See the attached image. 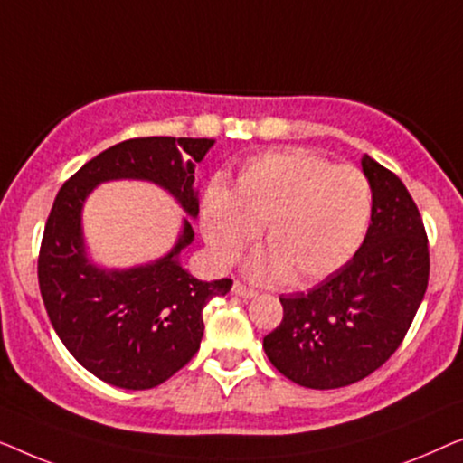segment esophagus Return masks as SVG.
<instances>
[{
  "label": "esophagus",
  "instance_id": "1",
  "mask_svg": "<svg viewBox=\"0 0 463 463\" xmlns=\"http://www.w3.org/2000/svg\"><path fill=\"white\" fill-rule=\"evenodd\" d=\"M232 294H234V296H241V298H253V296L258 294V291L251 289V288H247V285L237 281V283L232 285Z\"/></svg>",
  "mask_w": 463,
  "mask_h": 463
}]
</instances>
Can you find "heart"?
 I'll list each match as a JSON object with an SVG mask.
<instances>
[{
  "label": "heart",
  "mask_w": 463,
  "mask_h": 463,
  "mask_svg": "<svg viewBox=\"0 0 463 463\" xmlns=\"http://www.w3.org/2000/svg\"><path fill=\"white\" fill-rule=\"evenodd\" d=\"M371 184L361 169L308 151L266 153L241 167L234 193L212 184L203 199V237L220 266L239 262L264 226L269 251L251 258L258 281L310 283L342 269L371 220Z\"/></svg>",
  "instance_id": "obj_1"
}]
</instances>
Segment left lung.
Listing matches in <instances>:
<instances>
[{"label":"left lung","instance_id":"1","mask_svg":"<svg viewBox=\"0 0 463 463\" xmlns=\"http://www.w3.org/2000/svg\"><path fill=\"white\" fill-rule=\"evenodd\" d=\"M373 205L361 250L310 291L281 296L283 321L264 337L277 371L304 388L361 382L396 353L428 289L424 220L399 175L363 157Z\"/></svg>","mask_w":463,"mask_h":463}]
</instances>
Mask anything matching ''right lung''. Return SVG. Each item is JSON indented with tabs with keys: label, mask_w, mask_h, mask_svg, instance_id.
I'll return each instance as SVG.
<instances>
[{
	"label": "right lung",
	"mask_w": 463,
	"mask_h": 463,
	"mask_svg": "<svg viewBox=\"0 0 463 463\" xmlns=\"http://www.w3.org/2000/svg\"><path fill=\"white\" fill-rule=\"evenodd\" d=\"M212 145L172 136L123 140L77 169L56 194L39 247V291L58 337L102 382L146 390L169 380L197 354L207 302L229 294L232 281H199L178 264L194 237L188 220L159 262L121 272L96 269L83 256V199L99 182L140 178L167 188L197 216L194 164Z\"/></svg>",
	"instance_id": "add662e5"
}]
</instances>
